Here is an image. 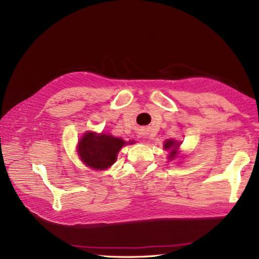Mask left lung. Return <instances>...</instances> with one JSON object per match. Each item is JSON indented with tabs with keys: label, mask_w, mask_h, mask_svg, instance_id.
<instances>
[{
	"label": "left lung",
	"mask_w": 259,
	"mask_h": 259,
	"mask_svg": "<svg viewBox=\"0 0 259 259\" xmlns=\"http://www.w3.org/2000/svg\"><path fill=\"white\" fill-rule=\"evenodd\" d=\"M179 142H176L175 140H167L166 142H164V149L166 150H171V152H170V159L171 158H174L175 156H176V150H177V148H178V145Z\"/></svg>",
	"instance_id": "1"
}]
</instances>
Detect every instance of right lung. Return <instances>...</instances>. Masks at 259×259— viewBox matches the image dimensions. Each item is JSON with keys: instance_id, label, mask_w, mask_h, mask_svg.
I'll return each mask as SVG.
<instances>
[{"instance_id": "add662e5", "label": "right lung", "mask_w": 259, "mask_h": 259, "mask_svg": "<svg viewBox=\"0 0 259 259\" xmlns=\"http://www.w3.org/2000/svg\"><path fill=\"white\" fill-rule=\"evenodd\" d=\"M125 141L112 136L87 133L79 142V156L87 166L100 170L106 169L114 163Z\"/></svg>"}]
</instances>
